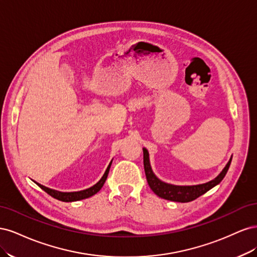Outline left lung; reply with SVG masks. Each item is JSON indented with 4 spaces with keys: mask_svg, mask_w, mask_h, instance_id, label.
Here are the masks:
<instances>
[{
    "mask_svg": "<svg viewBox=\"0 0 257 257\" xmlns=\"http://www.w3.org/2000/svg\"><path fill=\"white\" fill-rule=\"evenodd\" d=\"M143 150H144L145 173H146V178H147L148 184L150 186V189L157 194L159 197L167 199V200H172V201H178V203H189V201H192L203 195V194L208 192L210 189H212L216 184H219L223 180L225 175H226L231 162V158H230V160L228 161L226 166L224 167L221 174L216 178H214L213 180L209 181L207 183L198 184V185H173V184L161 181L160 179L153 174L151 165H150L149 153H148V150L146 148H144Z\"/></svg>",
    "mask_w": 257,
    "mask_h": 257,
    "instance_id": "obj_1",
    "label": "left lung"
}]
</instances>
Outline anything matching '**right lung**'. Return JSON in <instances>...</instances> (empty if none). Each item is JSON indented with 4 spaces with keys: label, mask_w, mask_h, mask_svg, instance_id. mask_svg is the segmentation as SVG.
Listing matches in <instances>:
<instances>
[{
    "label": "right lung",
    "mask_w": 257,
    "mask_h": 257,
    "mask_svg": "<svg viewBox=\"0 0 257 257\" xmlns=\"http://www.w3.org/2000/svg\"><path fill=\"white\" fill-rule=\"evenodd\" d=\"M111 163H112V161L110 162V164L108 165L105 174L103 175L102 178H100V180L96 184L91 186V188H89V189H85V190H82V191H78V192H60V191H56V190H52V189H49V188H46V186H44L40 183H37V182H35V183L38 186H40L42 190H44L46 193L49 194L50 196H52L53 198H56V199L62 200V201H67V203H68V201H76V200L85 199V198H89V197L93 196L94 194H96L100 189L103 188V185H104L106 179H107L108 173H109Z\"/></svg>",
    "instance_id": "add662e5"
}]
</instances>
